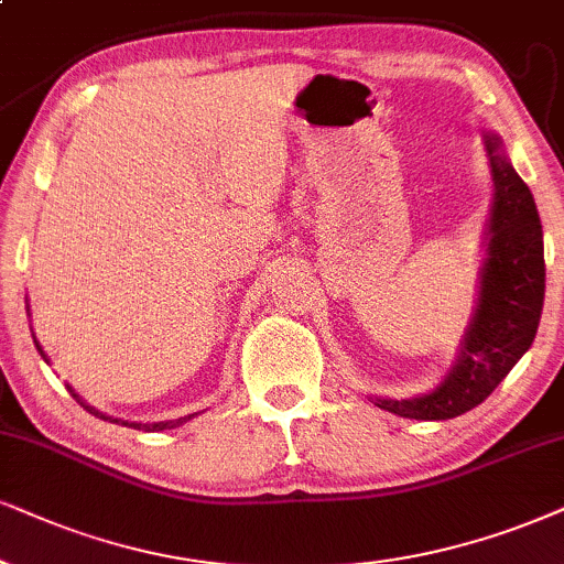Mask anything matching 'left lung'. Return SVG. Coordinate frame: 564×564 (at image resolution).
I'll return each instance as SVG.
<instances>
[{"mask_svg": "<svg viewBox=\"0 0 564 564\" xmlns=\"http://www.w3.org/2000/svg\"><path fill=\"white\" fill-rule=\"evenodd\" d=\"M495 176L489 220V258L484 262L479 310L466 333L460 359L430 395L377 405L403 419L442 422L487 401L518 359L529 351L544 306V239L533 195L500 151V138L487 134Z\"/></svg>", "mask_w": 564, "mask_h": 564, "instance_id": "8db88e82", "label": "left lung"}]
</instances>
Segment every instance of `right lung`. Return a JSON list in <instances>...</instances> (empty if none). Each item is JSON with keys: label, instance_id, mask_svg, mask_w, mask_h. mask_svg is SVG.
Wrapping results in <instances>:
<instances>
[{"label": "right lung", "instance_id": "right-lung-1", "mask_svg": "<svg viewBox=\"0 0 564 564\" xmlns=\"http://www.w3.org/2000/svg\"><path fill=\"white\" fill-rule=\"evenodd\" d=\"M35 346H39V344H35ZM39 351H41V346H39ZM41 356H44V351H41ZM69 393H73V390H69ZM73 398H75L77 403L83 405L85 411H90L93 416L104 419V422H119V419H111V416H106V413H101V411L93 409V405L85 403L80 395H75V393H73ZM192 416H195V413H192ZM192 416H182V419H174V422H159V424H134V422H122V424H124V426H134V430H145V432H163V430H174V426L184 424V422H187V419H192Z\"/></svg>", "mask_w": 564, "mask_h": 564}]
</instances>
